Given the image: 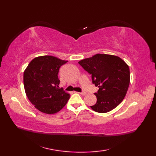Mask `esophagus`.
<instances>
[{
    "instance_id": "1",
    "label": "esophagus",
    "mask_w": 156,
    "mask_h": 156,
    "mask_svg": "<svg viewBox=\"0 0 156 156\" xmlns=\"http://www.w3.org/2000/svg\"><path fill=\"white\" fill-rule=\"evenodd\" d=\"M79 94H81V95H83V96H84V95H86L87 93L85 92H79Z\"/></svg>"
}]
</instances>
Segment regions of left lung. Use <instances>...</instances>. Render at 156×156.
Returning a JSON list of instances; mask_svg holds the SVG:
<instances>
[{"label": "left lung", "mask_w": 156, "mask_h": 156, "mask_svg": "<svg viewBox=\"0 0 156 156\" xmlns=\"http://www.w3.org/2000/svg\"><path fill=\"white\" fill-rule=\"evenodd\" d=\"M92 75L93 84L99 87L94 93L97 98L94 111L105 113L114 109L123 101L130 82L128 65L120 57L96 54L78 62Z\"/></svg>", "instance_id": "8db88e82"}]
</instances>
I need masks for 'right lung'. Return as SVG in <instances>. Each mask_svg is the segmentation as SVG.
<instances>
[{
	"mask_svg": "<svg viewBox=\"0 0 156 156\" xmlns=\"http://www.w3.org/2000/svg\"><path fill=\"white\" fill-rule=\"evenodd\" d=\"M68 61L49 55L30 61L23 74L26 95L32 104L45 114H55L66 105L69 94L59 87V68Z\"/></svg>",
	"mask_w": 156,
	"mask_h": 156,
	"instance_id": "right-lung-1",
	"label": "right lung"
}]
</instances>
